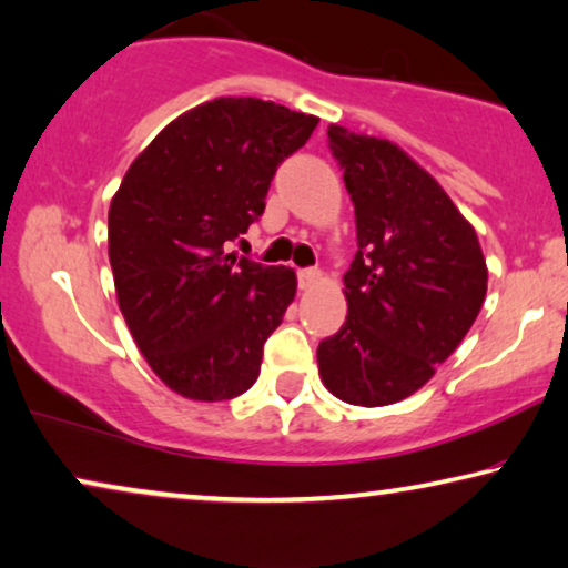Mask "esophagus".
Here are the masks:
<instances>
[{"label": "esophagus", "instance_id": "esophagus-1", "mask_svg": "<svg viewBox=\"0 0 568 568\" xmlns=\"http://www.w3.org/2000/svg\"><path fill=\"white\" fill-rule=\"evenodd\" d=\"M318 281H322V270H316V267H306L298 273L301 291H308V287H314Z\"/></svg>", "mask_w": 568, "mask_h": 568}]
</instances>
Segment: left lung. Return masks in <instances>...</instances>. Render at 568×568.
Masks as SVG:
<instances>
[{
	"label": "left lung",
	"instance_id": "8db88e82",
	"mask_svg": "<svg viewBox=\"0 0 568 568\" xmlns=\"http://www.w3.org/2000/svg\"><path fill=\"white\" fill-rule=\"evenodd\" d=\"M329 146L355 203L357 254L345 273L347 322L318 345V375L342 402L388 406L455 353L489 270L476 229L402 146L334 123Z\"/></svg>",
	"mask_w": 568,
	"mask_h": 568
}]
</instances>
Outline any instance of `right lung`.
<instances>
[{
  "mask_svg": "<svg viewBox=\"0 0 568 568\" xmlns=\"http://www.w3.org/2000/svg\"><path fill=\"white\" fill-rule=\"evenodd\" d=\"M316 123L275 102L215 98L174 118L128 166L108 213L118 306L174 394L223 402L257 381L298 281L223 246L265 213L277 164Z\"/></svg>",
  "mask_w": 568,
  "mask_h": 568,
  "instance_id": "add662e5",
  "label": "right lung"
}]
</instances>
